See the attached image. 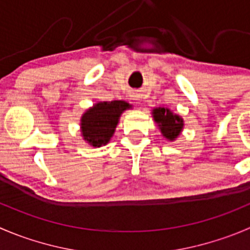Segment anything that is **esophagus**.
Here are the masks:
<instances>
[{
  "label": "esophagus",
  "mask_w": 250,
  "mask_h": 250,
  "mask_svg": "<svg viewBox=\"0 0 250 250\" xmlns=\"http://www.w3.org/2000/svg\"><path fill=\"white\" fill-rule=\"evenodd\" d=\"M142 99H143V95L140 93H134L132 95V100L135 101V103H140V101H142Z\"/></svg>",
  "instance_id": "1"
}]
</instances>
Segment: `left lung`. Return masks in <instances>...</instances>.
Instances as JSON below:
<instances>
[{"instance_id":"left-lung-1","label":"left lung","mask_w":250,"mask_h":250,"mask_svg":"<svg viewBox=\"0 0 250 250\" xmlns=\"http://www.w3.org/2000/svg\"><path fill=\"white\" fill-rule=\"evenodd\" d=\"M152 118L159 127L161 135L169 142H174L184 128V121L179 115L167 107H155L151 111Z\"/></svg>"}]
</instances>
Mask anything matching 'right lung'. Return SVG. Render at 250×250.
I'll return each instance as SVG.
<instances>
[{
    "instance_id": "add662e5",
    "label": "right lung",
    "mask_w": 250,
    "mask_h": 250,
    "mask_svg": "<svg viewBox=\"0 0 250 250\" xmlns=\"http://www.w3.org/2000/svg\"><path fill=\"white\" fill-rule=\"evenodd\" d=\"M132 105L127 101H99L82 115L81 133L85 143L93 147L107 144L115 134L121 115Z\"/></svg>"
}]
</instances>
